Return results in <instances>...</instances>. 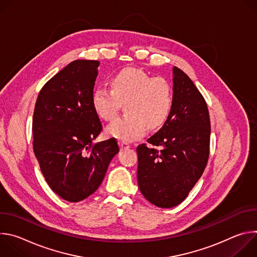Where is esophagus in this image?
Segmentation results:
<instances>
[{"mask_svg":"<svg viewBox=\"0 0 257 257\" xmlns=\"http://www.w3.org/2000/svg\"><path fill=\"white\" fill-rule=\"evenodd\" d=\"M119 145H120L121 150H128L130 148V145L127 142H124V141H119Z\"/></svg>","mask_w":257,"mask_h":257,"instance_id":"34e87169","label":"esophagus"}]
</instances>
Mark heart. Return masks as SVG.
I'll use <instances>...</instances> for the list:
<instances>
[{"label": "heart", "instance_id": "heart-1", "mask_svg": "<svg viewBox=\"0 0 257 257\" xmlns=\"http://www.w3.org/2000/svg\"><path fill=\"white\" fill-rule=\"evenodd\" d=\"M94 112L105 121L116 117L121 102L127 115L115 119L106 133L124 142L141 137L148 127H161L172 107L170 84L162 77H152L136 68H126L111 78V89L98 87L91 97Z\"/></svg>", "mask_w": 257, "mask_h": 257}]
</instances>
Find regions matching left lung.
Masks as SVG:
<instances>
[{"label": "left lung", "mask_w": 257, "mask_h": 257, "mask_svg": "<svg viewBox=\"0 0 257 257\" xmlns=\"http://www.w3.org/2000/svg\"><path fill=\"white\" fill-rule=\"evenodd\" d=\"M207 104L192 80L173 68V99L163 127L137 146L138 187L151 203L170 208L184 200L201 177L209 155Z\"/></svg>", "instance_id": "1"}]
</instances>
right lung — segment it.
<instances>
[{"mask_svg": "<svg viewBox=\"0 0 257 257\" xmlns=\"http://www.w3.org/2000/svg\"><path fill=\"white\" fill-rule=\"evenodd\" d=\"M98 61L75 60L42 88L35 102L33 152L51 189L78 202L100 186L119 153L115 138L93 144L102 130L91 97Z\"/></svg>", "mask_w": 257, "mask_h": 257, "instance_id": "obj_1", "label": "right lung"}]
</instances>
